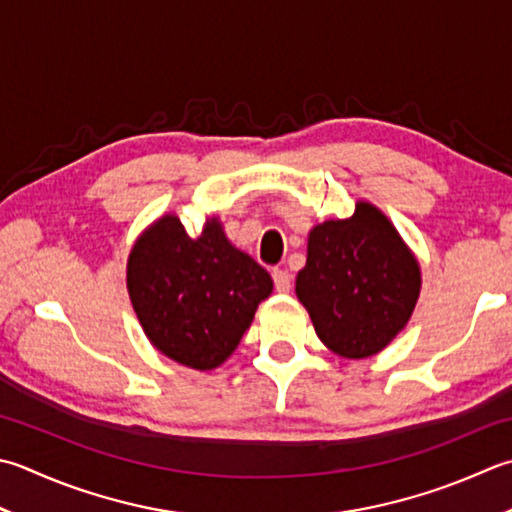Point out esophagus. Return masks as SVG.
<instances>
[{"label": "esophagus", "mask_w": 512, "mask_h": 512, "mask_svg": "<svg viewBox=\"0 0 512 512\" xmlns=\"http://www.w3.org/2000/svg\"><path fill=\"white\" fill-rule=\"evenodd\" d=\"M273 279H275V290H277V293H290V288H293V275H290L288 270L275 268L273 270Z\"/></svg>", "instance_id": "34e87169"}]
</instances>
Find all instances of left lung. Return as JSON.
<instances>
[{"label":"left lung","mask_w":512,"mask_h":512,"mask_svg":"<svg viewBox=\"0 0 512 512\" xmlns=\"http://www.w3.org/2000/svg\"><path fill=\"white\" fill-rule=\"evenodd\" d=\"M422 290V268L393 222L359 199L346 219L308 233L306 266L295 279L322 344L346 359H366L408 324Z\"/></svg>","instance_id":"8db88e82"}]
</instances>
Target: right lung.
<instances>
[{
	"mask_svg": "<svg viewBox=\"0 0 512 512\" xmlns=\"http://www.w3.org/2000/svg\"><path fill=\"white\" fill-rule=\"evenodd\" d=\"M126 288L144 335L173 362L213 370L235 353L273 279L230 244L219 217L190 237L175 213L155 219L130 248Z\"/></svg>",
	"mask_w": 512,
	"mask_h": 512,
	"instance_id": "add662e5",
	"label": "right lung"
}]
</instances>
